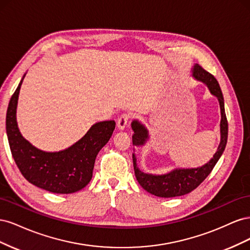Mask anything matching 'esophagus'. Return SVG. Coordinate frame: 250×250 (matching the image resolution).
Listing matches in <instances>:
<instances>
[{
	"label": "esophagus",
	"mask_w": 250,
	"mask_h": 250,
	"mask_svg": "<svg viewBox=\"0 0 250 250\" xmlns=\"http://www.w3.org/2000/svg\"><path fill=\"white\" fill-rule=\"evenodd\" d=\"M130 119V115L129 113H123L121 115L120 118L118 119V127L119 129H124V128L127 126L128 121Z\"/></svg>",
	"instance_id": "esophagus-1"
}]
</instances>
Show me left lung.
<instances>
[{"instance_id": "obj_1", "label": "left lung", "mask_w": 250, "mask_h": 250, "mask_svg": "<svg viewBox=\"0 0 250 250\" xmlns=\"http://www.w3.org/2000/svg\"><path fill=\"white\" fill-rule=\"evenodd\" d=\"M192 75L195 79H197L206 84L211 95L217 97L220 105L221 111V122H220V133L221 141L219 144L217 152L214 154L213 158L198 168L191 169H174L173 171L162 174V175H153V174L144 173L141 171L137 166V157L134 153L132 154L134 174L139 184L145 188L150 194L155 195L157 197L170 198L183 196L195 190L202 181L208 177V174L214 169L215 165L221 157L223 151L225 149L226 143H228V134H229V123L226 119L225 109H224V99L221 92L220 85L217 79L213 75L207 72L202 66L196 63L192 70ZM131 128L133 130L132 134V144L134 146H143L144 144L149 139V133L147 128L144 126L138 120H134L131 123Z\"/></svg>"}]
</instances>
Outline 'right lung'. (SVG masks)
<instances>
[{"mask_svg":"<svg viewBox=\"0 0 250 250\" xmlns=\"http://www.w3.org/2000/svg\"><path fill=\"white\" fill-rule=\"evenodd\" d=\"M24 78L25 75L11 97L6 115V132L13 160L30 184L57 194L80 191L92 179L97 154L109 141L116 122L110 120L94 124L82 139L58 152L37 149L22 138L17 123L19 94Z\"/></svg>","mask_w":250,"mask_h":250,"instance_id":"obj_1","label":"right lung"}]
</instances>
